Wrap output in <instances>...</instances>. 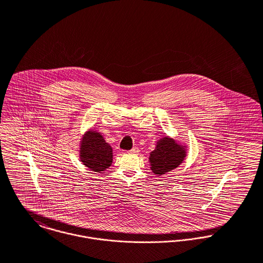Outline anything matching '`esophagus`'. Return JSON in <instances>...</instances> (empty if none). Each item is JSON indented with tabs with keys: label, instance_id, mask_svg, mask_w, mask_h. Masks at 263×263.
Wrapping results in <instances>:
<instances>
[{
	"label": "esophagus",
	"instance_id": "1",
	"mask_svg": "<svg viewBox=\"0 0 263 263\" xmlns=\"http://www.w3.org/2000/svg\"><path fill=\"white\" fill-rule=\"evenodd\" d=\"M139 152H140V150H139L138 147H135V148H133L130 150V153H133V154H139Z\"/></svg>",
	"mask_w": 263,
	"mask_h": 263
}]
</instances>
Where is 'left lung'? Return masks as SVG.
Wrapping results in <instances>:
<instances>
[{
  "label": "left lung",
  "mask_w": 263,
  "mask_h": 263,
  "mask_svg": "<svg viewBox=\"0 0 263 263\" xmlns=\"http://www.w3.org/2000/svg\"><path fill=\"white\" fill-rule=\"evenodd\" d=\"M186 154L185 145L165 136L157 141L155 150L150 153L151 170L158 176L164 175L177 168L184 161Z\"/></svg>",
  "instance_id": "8db88e82"
}]
</instances>
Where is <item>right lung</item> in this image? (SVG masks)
Wrapping results in <instances>:
<instances>
[{"mask_svg":"<svg viewBox=\"0 0 263 263\" xmlns=\"http://www.w3.org/2000/svg\"><path fill=\"white\" fill-rule=\"evenodd\" d=\"M80 160L89 169L103 172L112 164L111 146L106 143L103 136L94 130H87L80 141Z\"/></svg>","mask_w":263,"mask_h":263,"instance_id":"obj_1","label":"right lung"}]
</instances>
